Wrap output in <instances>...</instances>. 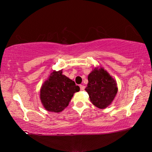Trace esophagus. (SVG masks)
Masks as SVG:
<instances>
[{"instance_id":"obj_1","label":"esophagus","mask_w":152,"mask_h":152,"mask_svg":"<svg viewBox=\"0 0 152 152\" xmlns=\"http://www.w3.org/2000/svg\"><path fill=\"white\" fill-rule=\"evenodd\" d=\"M80 91H84V88H85V87L83 85H80Z\"/></svg>"}]
</instances>
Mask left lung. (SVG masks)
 <instances>
[{
	"label": "left lung",
	"mask_w": 152,
	"mask_h": 152,
	"mask_svg": "<svg viewBox=\"0 0 152 152\" xmlns=\"http://www.w3.org/2000/svg\"><path fill=\"white\" fill-rule=\"evenodd\" d=\"M85 91L95 107L104 109L112 103L118 88L115 80L102 67H95L88 76Z\"/></svg>",
	"instance_id": "obj_1"
}]
</instances>
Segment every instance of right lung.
I'll list each match as a JSON object with an SVG mask.
<instances>
[{"label": "right lung", "instance_id": "add662e5", "mask_svg": "<svg viewBox=\"0 0 152 152\" xmlns=\"http://www.w3.org/2000/svg\"><path fill=\"white\" fill-rule=\"evenodd\" d=\"M79 91L74 81L62 74V70H53L41 87L40 100L48 111L60 113Z\"/></svg>", "mask_w": 152, "mask_h": 152}]
</instances>
